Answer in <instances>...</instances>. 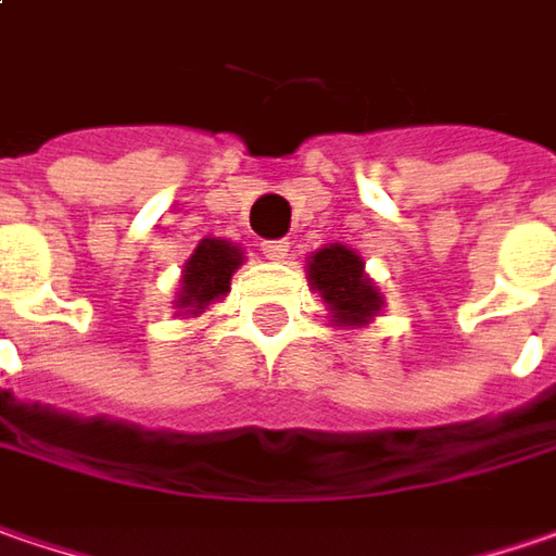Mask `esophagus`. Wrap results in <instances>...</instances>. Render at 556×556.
<instances>
[{
  "mask_svg": "<svg viewBox=\"0 0 556 556\" xmlns=\"http://www.w3.org/2000/svg\"><path fill=\"white\" fill-rule=\"evenodd\" d=\"M261 252H264V257H270V261H279V257H286V252H289V242L286 239H264L261 242Z\"/></svg>",
  "mask_w": 556,
  "mask_h": 556,
  "instance_id": "obj_1",
  "label": "esophagus"
}]
</instances>
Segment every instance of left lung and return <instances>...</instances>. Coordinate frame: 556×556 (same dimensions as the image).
Masks as SVG:
<instances>
[{
	"instance_id": "8db88e82",
	"label": "left lung",
	"mask_w": 556,
	"mask_h": 556,
	"mask_svg": "<svg viewBox=\"0 0 556 556\" xmlns=\"http://www.w3.org/2000/svg\"><path fill=\"white\" fill-rule=\"evenodd\" d=\"M307 279L324 295L336 324H367L382 307V295L370 286V279L364 277V261L345 245H326L314 254Z\"/></svg>"
}]
</instances>
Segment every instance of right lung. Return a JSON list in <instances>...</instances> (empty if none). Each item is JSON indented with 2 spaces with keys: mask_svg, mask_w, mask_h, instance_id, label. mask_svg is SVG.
Wrapping results in <instances>:
<instances>
[{
  "mask_svg": "<svg viewBox=\"0 0 556 556\" xmlns=\"http://www.w3.org/2000/svg\"><path fill=\"white\" fill-rule=\"evenodd\" d=\"M242 264V252L224 239H202V245L189 257L182 270V295L177 307H189V314L205 311L207 302L230 292L232 270Z\"/></svg>",
  "mask_w": 556,
  "mask_h": 556,
  "instance_id": "add662e5",
  "label": "right lung"
}]
</instances>
